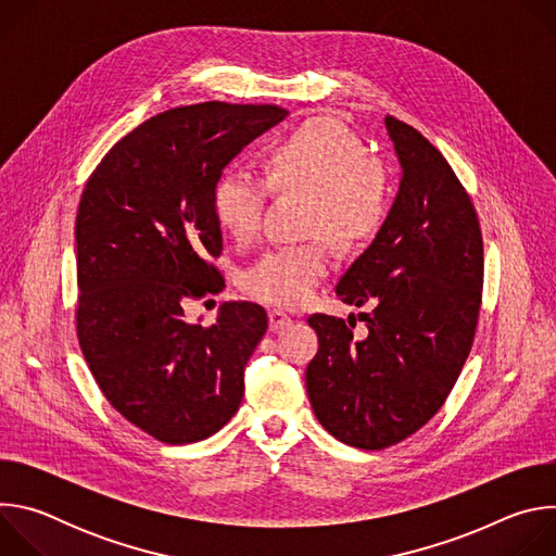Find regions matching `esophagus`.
Returning <instances> with one entry per match:
<instances>
[{
  "mask_svg": "<svg viewBox=\"0 0 556 556\" xmlns=\"http://www.w3.org/2000/svg\"><path fill=\"white\" fill-rule=\"evenodd\" d=\"M268 319H270V328L273 330H283V328L292 326V316L286 314L283 309H277V307L268 312Z\"/></svg>",
  "mask_w": 556,
  "mask_h": 556,
  "instance_id": "obj_1",
  "label": "esophagus"
}]
</instances>
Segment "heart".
Returning a JSON list of instances; mask_svg holds the SVG:
<instances>
[{"label": "heart", "instance_id": "1", "mask_svg": "<svg viewBox=\"0 0 556 556\" xmlns=\"http://www.w3.org/2000/svg\"><path fill=\"white\" fill-rule=\"evenodd\" d=\"M266 174L226 167L213 191L217 222L237 242L260 232L273 189L312 191L305 228L326 232L339 247H356L374 237L391 208V178L378 157L343 125L314 118L281 136L266 155ZM330 270L326 240L283 244L268 251L244 273V290L266 303L301 305Z\"/></svg>", "mask_w": 556, "mask_h": 556}]
</instances>
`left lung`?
I'll use <instances>...</instances> for the list:
<instances>
[{
	"mask_svg": "<svg viewBox=\"0 0 556 556\" xmlns=\"http://www.w3.org/2000/svg\"><path fill=\"white\" fill-rule=\"evenodd\" d=\"M403 169L399 195L371 247L337 286L363 307L354 324L312 314L319 352L305 369L316 420L367 451L403 442L444 405L478 328L484 242L475 206L444 155L412 125L387 116Z\"/></svg>",
	"mask_w": 556,
	"mask_h": 556,
	"instance_id": "8db88e82",
	"label": "left lung"
}]
</instances>
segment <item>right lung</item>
<instances>
[{"label":"right lung","instance_id":"obj_1","mask_svg":"<svg viewBox=\"0 0 556 556\" xmlns=\"http://www.w3.org/2000/svg\"><path fill=\"white\" fill-rule=\"evenodd\" d=\"M277 105L208 101L155 114L121 138L78 202L76 337L110 405L165 444L200 442L240 409L266 309L228 301L211 328L185 303L224 288L213 191Z\"/></svg>","mask_w":556,"mask_h":556}]
</instances>
